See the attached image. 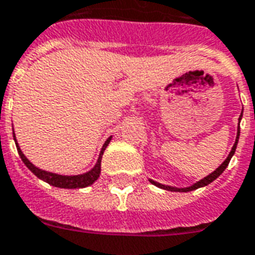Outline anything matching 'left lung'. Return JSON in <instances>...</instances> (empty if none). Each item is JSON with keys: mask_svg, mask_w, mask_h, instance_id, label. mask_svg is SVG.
I'll return each mask as SVG.
<instances>
[{"mask_svg": "<svg viewBox=\"0 0 255 255\" xmlns=\"http://www.w3.org/2000/svg\"><path fill=\"white\" fill-rule=\"evenodd\" d=\"M242 116H243V111H242V115H241V117H239V123H241V120H242ZM239 135H241V128L238 127V135H236V140H235V143H234V146H232V149H231L228 157L225 158L224 162H223V164H221V165H220L219 168L216 169V171L212 172V173H210V175H208L206 177L201 179L199 182L194 183V184H191V186H188V187H183V188L172 187V186H165V184H161V183H158V182H154V180H151V179H149V182L151 183V184L157 186V187L164 188V190H168V191H179V192H188V191H192V190H197V188H199V187H205V186H208V184H210V183L213 182V180H216V179H217V177H219L220 175H221V173L225 171V168L228 166L231 158H232V155L235 154L236 146H238V140H239Z\"/></svg>", "mask_w": 255, "mask_h": 255, "instance_id": "left-lung-1", "label": "left lung"}]
</instances>
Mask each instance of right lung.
<instances>
[{"label":"right lung","mask_w":255,"mask_h":255,"mask_svg":"<svg viewBox=\"0 0 255 255\" xmlns=\"http://www.w3.org/2000/svg\"><path fill=\"white\" fill-rule=\"evenodd\" d=\"M13 139L14 143H16V147H17V151H19L20 158H21V161L24 162L25 166H27L36 177H39L43 182L49 183L50 186H54V187L58 188H84L91 186V184L100 177L102 154H104V151H105L106 146H108L109 142L112 140V136H109V138L106 139V142L104 143V146H102L100 157H98V160H97V164L94 165V168H91L89 172L82 173V175H71V176H67V175H58V173H53V172H47L43 171V169H39L38 166H35L32 162H30V160L23 154V151H21L19 143H17V140H16V136H14V131Z\"/></svg>","instance_id":"obj_1"}]
</instances>
